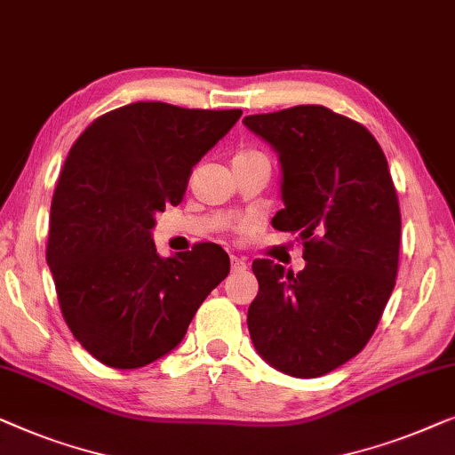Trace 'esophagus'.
Returning a JSON list of instances; mask_svg holds the SVG:
<instances>
[{
    "mask_svg": "<svg viewBox=\"0 0 455 455\" xmlns=\"http://www.w3.org/2000/svg\"><path fill=\"white\" fill-rule=\"evenodd\" d=\"M230 261H233V272H245L247 264L243 258H236V255H230Z\"/></svg>",
    "mask_w": 455,
    "mask_h": 455,
    "instance_id": "esophagus-1",
    "label": "esophagus"
}]
</instances>
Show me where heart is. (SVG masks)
Instances as JSON below:
<instances>
[{"mask_svg": "<svg viewBox=\"0 0 455 455\" xmlns=\"http://www.w3.org/2000/svg\"><path fill=\"white\" fill-rule=\"evenodd\" d=\"M251 155H258V152H251V150H247V152H239V155H236V156H251ZM235 156V158H236Z\"/></svg>", "mask_w": 455, "mask_h": 455, "instance_id": "heart-1", "label": "heart"}]
</instances>
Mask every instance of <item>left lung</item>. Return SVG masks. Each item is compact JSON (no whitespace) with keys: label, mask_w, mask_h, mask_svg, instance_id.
<instances>
[{"label":"left lung","mask_w":455,"mask_h":455,"mask_svg":"<svg viewBox=\"0 0 455 455\" xmlns=\"http://www.w3.org/2000/svg\"><path fill=\"white\" fill-rule=\"evenodd\" d=\"M278 155L284 208L272 227L303 241L305 267L255 259L247 325L258 355L311 379L356 356L394 291L400 204L386 155L367 127L322 105L247 115Z\"/></svg>","instance_id":"left-lung-1"}]
</instances>
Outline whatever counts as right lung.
I'll use <instances>...</instances> for the list:
<instances>
[{
	"mask_svg": "<svg viewBox=\"0 0 455 455\" xmlns=\"http://www.w3.org/2000/svg\"><path fill=\"white\" fill-rule=\"evenodd\" d=\"M241 115L133 102L76 140L51 202L47 264L68 328L97 361L138 369L169 355L227 278L225 249L161 258L152 228Z\"/></svg>",
	"mask_w": 455,
	"mask_h": 455,
	"instance_id": "add662e5",
	"label": "right lung"
}]
</instances>
